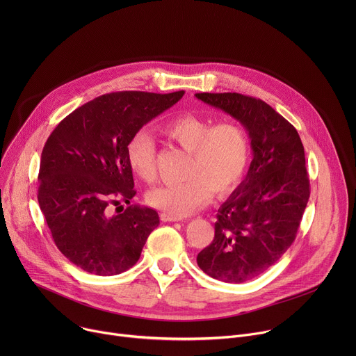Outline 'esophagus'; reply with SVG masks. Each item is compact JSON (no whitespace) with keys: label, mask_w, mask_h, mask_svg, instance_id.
<instances>
[{"label":"esophagus","mask_w":356,"mask_h":356,"mask_svg":"<svg viewBox=\"0 0 356 356\" xmlns=\"http://www.w3.org/2000/svg\"><path fill=\"white\" fill-rule=\"evenodd\" d=\"M161 220H162L163 222H176V221H180L181 218H179V217H173V216L166 214V213H162V214H161Z\"/></svg>","instance_id":"obj_1"}]
</instances>
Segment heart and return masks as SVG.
<instances>
[{
    "label": "heart",
    "instance_id": "1",
    "mask_svg": "<svg viewBox=\"0 0 356 356\" xmlns=\"http://www.w3.org/2000/svg\"><path fill=\"white\" fill-rule=\"evenodd\" d=\"M161 131L190 154L184 172L187 180L152 188L146 195L149 206L181 218L206 207L213 191L225 197L242 181L250 145L239 122L224 120L213 124L211 118L183 113L166 120ZM127 159L139 179L155 180L156 143L147 129H138L129 138Z\"/></svg>",
    "mask_w": 356,
    "mask_h": 356
}]
</instances>
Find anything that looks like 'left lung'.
Returning a JSON list of instances; mask_svg holds the SVG:
<instances>
[{
	"label": "left lung",
	"mask_w": 356,
	"mask_h": 356,
	"mask_svg": "<svg viewBox=\"0 0 356 356\" xmlns=\"http://www.w3.org/2000/svg\"><path fill=\"white\" fill-rule=\"evenodd\" d=\"M195 97L232 115L250 138L248 175L218 209L214 239L197 255L209 276L242 283L275 265L296 239L310 197L304 146L296 128L261 98L239 92Z\"/></svg>",
	"instance_id": "obj_1"
}]
</instances>
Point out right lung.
<instances>
[{
	"instance_id": "1",
	"label": "right lung",
	"mask_w": 356,
	"mask_h": 356,
	"mask_svg": "<svg viewBox=\"0 0 356 356\" xmlns=\"http://www.w3.org/2000/svg\"><path fill=\"white\" fill-rule=\"evenodd\" d=\"M183 94L99 95L62 120L47 138L38 176L39 207L59 250L83 270L98 276L128 270L159 225L155 210L120 206L136 194L127 145Z\"/></svg>"
}]
</instances>
